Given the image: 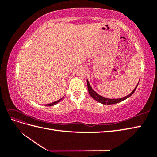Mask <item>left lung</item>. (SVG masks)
<instances>
[{"label": "left lung", "instance_id": "1", "mask_svg": "<svg viewBox=\"0 0 157 157\" xmlns=\"http://www.w3.org/2000/svg\"><path fill=\"white\" fill-rule=\"evenodd\" d=\"M139 83V82H138ZM138 85L136 86V88L134 89V90H133L130 94L128 96H125V97H123L121 98H105V97H103V96L99 95L98 94H97L94 90L92 89V88L91 87L90 84V83L88 82V80L87 79V86H88V92H89V94L92 96V98H94L95 101H98V102L101 103V104L103 105H113V104H116V103H118L121 102L123 101H124V100L127 99L128 98H129V96H131L133 94H134V92H135V90H136L138 87Z\"/></svg>", "mask_w": 157, "mask_h": 157}]
</instances>
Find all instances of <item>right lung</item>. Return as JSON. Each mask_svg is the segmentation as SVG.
I'll list each match as a JSON object with an SVG mask.
<instances>
[{
  "mask_svg": "<svg viewBox=\"0 0 157 157\" xmlns=\"http://www.w3.org/2000/svg\"><path fill=\"white\" fill-rule=\"evenodd\" d=\"M63 98V97L62 98H61V99H59V100H58V101H55V102H52V103H50V104H47V105H44V106H54V105H56L57 104L58 102H59L60 101H61V100Z\"/></svg>",
  "mask_w": 157,
  "mask_h": 157,
  "instance_id": "add662e5",
  "label": "right lung"
}]
</instances>
